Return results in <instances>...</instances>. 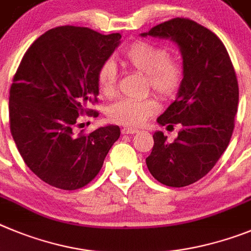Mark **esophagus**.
Returning <instances> with one entry per match:
<instances>
[{"label": "esophagus", "instance_id": "34e87169", "mask_svg": "<svg viewBox=\"0 0 251 251\" xmlns=\"http://www.w3.org/2000/svg\"><path fill=\"white\" fill-rule=\"evenodd\" d=\"M121 132H123L124 135H134V134H137V132H139V130H137V128H132V127H124L123 130H121Z\"/></svg>", "mask_w": 251, "mask_h": 251}]
</instances>
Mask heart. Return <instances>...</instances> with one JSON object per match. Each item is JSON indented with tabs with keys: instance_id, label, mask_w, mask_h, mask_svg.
<instances>
[{
	"instance_id": "1",
	"label": "heart",
	"mask_w": 251,
	"mask_h": 251,
	"mask_svg": "<svg viewBox=\"0 0 251 251\" xmlns=\"http://www.w3.org/2000/svg\"><path fill=\"white\" fill-rule=\"evenodd\" d=\"M123 60L131 70L145 75V89H151L164 100L175 98L184 80V65L179 57L169 56V50L153 42H134L123 53ZM98 86L107 98L114 96L117 87L116 67L111 61H106L99 67ZM159 102L155 98L140 100L123 99L112 103L107 110L109 120L125 126H140L149 117L156 114Z\"/></svg>"
}]
</instances>
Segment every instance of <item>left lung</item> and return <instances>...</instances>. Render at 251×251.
Segmentation results:
<instances>
[{"mask_svg":"<svg viewBox=\"0 0 251 251\" xmlns=\"http://www.w3.org/2000/svg\"><path fill=\"white\" fill-rule=\"evenodd\" d=\"M141 36L170 38L181 52V87L157 117L159 125L179 124L181 130L174 142L156 131L146 165L161 184L187 186L204 177L229 145L239 102L235 70L220 38L193 20L176 17Z\"/></svg>","mask_w":251,"mask_h":251,"instance_id":"8db88e82","label":"left lung"}]
</instances>
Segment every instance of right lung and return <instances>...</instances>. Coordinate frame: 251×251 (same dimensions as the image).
Listing matches in <instances>:
<instances>
[{
  "label": "right lung",
  "instance_id": "obj_1",
  "mask_svg": "<svg viewBox=\"0 0 251 251\" xmlns=\"http://www.w3.org/2000/svg\"><path fill=\"white\" fill-rule=\"evenodd\" d=\"M120 40V33L56 27L28 47L13 76L11 134L25 164L51 186L76 190L89 184L120 137L116 125L89 135L72 131L78 115H99L87 105L98 102L99 67Z\"/></svg>",
  "mask_w": 251,
  "mask_h": 251
}]
</instances>
